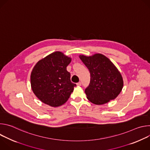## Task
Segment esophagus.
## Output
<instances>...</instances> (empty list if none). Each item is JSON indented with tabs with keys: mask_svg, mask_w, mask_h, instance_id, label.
Listing matches in <instances>:
<instances>
[{
	"mask_svg": "<svg viewBox=\"0 0 150 150\" xmlns=\"http://www.w3.org/2000/svg\"><path fill=\"white\" fill-rule=\"evenodd\" d=\"M76 85H77V86H81V82H78V83H76Z\"/></svg>",
	"mask_w": 150,
	"mask_h": 150,
	"instance_id": "esophagus-1",
	"label": "esophagus"
}]
</instances>
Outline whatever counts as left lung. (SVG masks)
Listing matches in <instances>:
<instances>
[{
	"label": "left lung",
	"mask_w": 150,
	"mask_h": 150,
	"mask_svg": "<svg viewBox=\"0 0 150 150\" xmlns=\"http://www.w3.org/2000/svg\"><path fill=\"white\" fill-rule=\"evenodd\" d=\"M79 57L90 73V82L85 90L87 98L97 105L115 99L122 90L123 81L113 63L101 54Z\"/></svg>",
	"instance_id": "left-lung-1"
}]
</instances>
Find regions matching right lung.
<instances>
[{"label": "right lung", "instance_id": "add662e5", "mask_svg": "<svg viewBox=\"0 0 150 150\" xmlns=\"http://www.w3.org/2000/svg\"><path fill=\"white\" fill-rule=\"evenodd\" d=\"M71 59L60 52L38 61L31 74L33 93L42 103L58 107L69 99L76 85L71 81L67 67Z\"/></svg>", "mask_w": 150, "mask_h": 150}]
</instances>
